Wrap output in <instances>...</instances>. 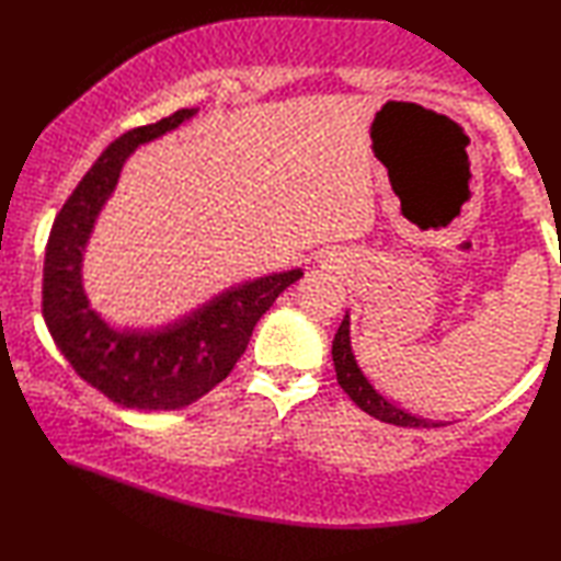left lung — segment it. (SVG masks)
<instances>
[{
    "label": "left lung",
    "instance_id": "8db88e82",
    "mask_svg": "<svg viewBox=\"0 0 561 561\" xmlns=\"http://www.w3.org/2000/svg\"><path fill=\"white\" fill-rule=\"evenodd\" d=\"M332 362H335V371H337V381L340 387L347 391V397L355 401V404L367 411L369 416H375L379 421H385V424H394V426H407V428H431V426H440L434 424V421H426V419H416L407 414V411L397 409L394 404H389V401L375 391V387L369 385L362 375L355 355H352V347H350V318L345 316V320L340 322L337 328V335L332 340Z\"/></svg>",
    "mask_w": 561,
    "mask_h": 561
}]
</instances>
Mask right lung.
Here are the masks:
<instances>
[{
  "label": "right lung",
  "instance_id": "1",
  "mask_svg": "<svg viewBox=\"0 0 561 561\" xmlns=\"http://www.w3.org/2000/svg\"><path fill=\"white\" fill-rule=\"evenodd\" d=\"M194 113L196 107H182L107 145L56 214L48 233L42 283L46 328L76 375L125 409L170 411L209 394L249 347L255 322L290 283L302 278L296 268L243 283L157 332H115L88 306L81 251L123 162L137 145L174 130Z\"/></svg>",
  "mask_w": 561,
  "mask_h": 561
}]
</instances>
